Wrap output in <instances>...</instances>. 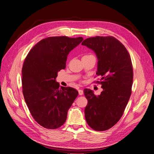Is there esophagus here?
Here are the masks:
<instances>
[{
  "label": "esophagus",
  "instance_id": "obj_1",
  "mask_svg": "<svg viewBox=\"0 0 154 154\" xmlns=\"http://www.w3.org/2000/svg\"><path fill=\"white\" fill-rule=\"evenodd\" d=\"M78 91H79V95H83V91L82 89H79Z\"/></svg>",
  "mask_w": 154,
  "mask_h": 154
}]
</instances>
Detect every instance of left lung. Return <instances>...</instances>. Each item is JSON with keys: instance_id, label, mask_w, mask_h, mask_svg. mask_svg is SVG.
Segmentation results:
<instances>
[{"instance_id": "left-lung-1", "label": "left lung", "mask_w": 154, "mask_h": 154, "mask_svg": "<svg viewBox=\"0 0 154 154\" xmlns=\"http://www.w3.org/2000/svg\"><path fill=\"white\" fill-rule=\"evenodd\" d=\"M83 45L92 50L97 57L96 74L101 76L103 91L94 95L85 89L88 100L85 116L89 126L97 131H104L118 122L131 95L133 69L130 54L120 42L112 36L87 38Z\"/></svg>"}]
</instances>
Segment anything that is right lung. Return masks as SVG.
Returning a JSON list of instances; mask_svg holds the SVG:
<instances>
[{
	"label": "right lung",
	"mask_w": 154,
	"mask_h": 154,
	"mask_svg": "<svg viewBox=\"0 0 154 154\" xmlns=\"http://www.w3.org/2000/svg\"><path fill=\"white\" fill-rule=\"evenodd\" d=\"M83 40L82 37H49L31 49L22 67L23 94L36 122L48 129H56L65 122L67 112L78 91L60 87L58 71L64 69L69 52Z\"/></svg>",
	"instance_id": "1"
}]
</instances>
